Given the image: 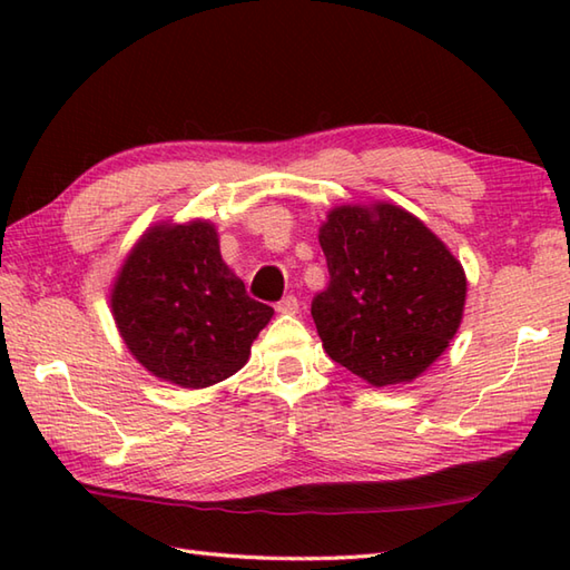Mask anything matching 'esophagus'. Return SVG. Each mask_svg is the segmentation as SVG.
Returning a JSON list of instances; mask_svg holds the SVG:
<instances>
[{"instance_id":"obj_1","label":"esophagus","mask_w":570,"mask_h":570,"mask_svg":"<svg viewBox=\"0 0 570 570\" xmlns=\"http://www.w3.org/2000/svg\"><path fill=\"white\" fill-rule=\"evenodd\" d=\"M276 311L282 313V316H296L298 313V298L296 296H286L276 304Z\"/></svg>"}]
</instances>
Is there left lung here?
<instances>
[{"label":"left lung","mask_w":570,"mask_h":570,"mask_svg":"<svg viewBox=\"0 0 570 570\" xmlns=\"http://www.w3.org/2000/svg\"><path fill=\"white\" fill-rule=\"evenodd\" d=\"M318 242L331 282L311 316L325 353L372 386L421 377L463 323V264L414 213L386 200L335 205Z\"/></svg>","instance_id":"1"}]
</instances>
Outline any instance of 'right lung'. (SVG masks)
Here are the masks:
<instances>
[{
    "label": "right lung",
    "instance_id": "right-lung-1",
    "mask_svg": "<svg viewBox=\"0 0 570 570\" xmlns=\"http://www.w3.org/2000/svg\"><path fill=\"white\" fill-rule=\"evenodd\" d=\"M110 311L131 357L180 390L233 377L274 316L272 306L247 296L205 217L144 229L117 269Z\"/></svg>",
    "mask_w": 570,
    "mask_h": 570
}]
</instances>
